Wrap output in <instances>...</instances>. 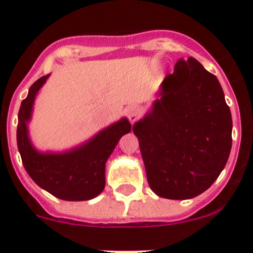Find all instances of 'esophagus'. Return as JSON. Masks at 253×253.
Listing matches in <instances>:
<instances>
[{"label":"esophagus","instance_id":"esophagus-1","mask_svg":"<svg viewBox=\"0 0 253 253\" xmlns=\"http://www.w3.org/2000/svg\"><path fill=\"white\" fill-rule=\"evenodd\" d=\"M127 112H128L129 121L134 122L137 119H138L139 115H141V109H139L137 105H131L128 106V109H127Z\"/></svg>","mask_w":253,"mask_h":253}]
</instances>
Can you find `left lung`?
<instances>
[{
	"instance_id": "8db88e82",
	"label": "left lung",
	"mask_w": 253,
	"mask_h": 253,
	"mask_svg": "<svg viewBox=\"0 0 253 253\" xmlns=\"http://www.w3.org/2000/svg\"><path fill=\"white\" fill-rule=\"evenodd\" d=\"M231 129L215 76L196 58L178 60L163 81L160 99L133 126L153 192L188 200L208 190L229 159Z\"/></svg>"
}]
</instances>
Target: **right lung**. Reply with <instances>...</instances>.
I'll return each mask as SVG.
<instances>
[{
	"label": "right lung",
	"instance_id": "1",
	"mask_svg": "<svg viewBox=\"0 0 253 253\" xmlns=\"http://www.w3.org/2000/svg\"><path fill=\"white\" fill-rule=\"evenodd\" d=\"M50 75L39 78L29 88L18 112L17 144L23 165L38 186L65 201H86L105 187V163L124 134L131 131L126 119L101 131L82 147L63 154L37 152L28 138L27 122L38 90Z\"/></svg>",
	"mask_w": 253,
	"mask_h": 253
}]
</instances>
